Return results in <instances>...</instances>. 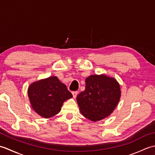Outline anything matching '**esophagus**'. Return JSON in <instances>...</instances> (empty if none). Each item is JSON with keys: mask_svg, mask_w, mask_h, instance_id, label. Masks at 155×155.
Segmentation results:
<instances>
[{"mask_svg": "<svg viewBox=\"0 0 155 155\" xmlns=\"http://www.w3.org/2000/svg\"><path fill=\"white\" fill-rule=\"evenodd\" d=\"M72 95H73V98H75L76 97H77V96L78 92L77 91H74V92H72Z\"/></svg>", "mask_w": 155, "mask_h": 155, "instance_id": "obj_1", "label": "esophagus"}]
</instances>
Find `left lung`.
<instances>
[{
  "label": "left lung",
  "instance_id": "8db88e82",
  "mask_svg": "<svg viewBox=\"0 0 155 155\" xmlns=\"http://www.w3.org/2000/svg\"><path fill=\"white\" fill-rule=\"evenodd\" d=\"M85 83V90L77 97L81 113L93 122L109 116L117 106L121 95L117 80L105 74H94L87 77Z\"/></svg>",
  "mask_w": 155,
  "mask_h": 155
}]
</instances>
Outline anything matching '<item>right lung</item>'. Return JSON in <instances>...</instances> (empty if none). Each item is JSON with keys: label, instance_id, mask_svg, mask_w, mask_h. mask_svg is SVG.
<instances>
[{"label": "right lung", "instance_id": "1", "mask_svg": "<svg viewBox=\"0 0 155 155\" xmlns=\"http://www.w3.org/2000/svg\"><path fill=\"white\" fill-rule=\"evenodd\" d=\"M28 96L33 110L45 118L58 114L64 102L72 97L67 86L57 77H50L31 84Z\"/></svg>", "mask_w": 155, "mask_h": 155}]
</instances>
